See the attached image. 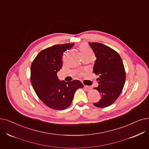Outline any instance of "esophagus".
I'll return each mask as SVG.
<instances>
[{"instance_id":"34e87169","label":"esophagus","mask_w":149,"mask_h":149,"mask_svg":"<svg viewBox=\"0 0 149 149\" xmlns=\"http://www.w3.org/2000/svg\"><path fill=\"white\" fill-rule=\"evenodd\" d=\"M84 88H85L87 91H90V90H91V88L90 86H84Z\"/></svg>"}]
</instances>
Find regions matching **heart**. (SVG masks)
Instances as JSON below:
<instances>
[{"label":"heart","instance_id":"heart-1","mask_svg":"<svg viewBox=\"0 0 149 149\" xmlns=\"http://www.w3.org/2000/svg\"><path fill=\"white\" fill-rule=\"evenodd\" d=\"M80 52H81V55H84V54L91 52V50L90 48L88 46H86V44L80 45Z\"/></svg>","mask_w":149,"mask_h":149}]
</instances>
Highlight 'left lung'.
Here are the masks:
<instances>
[{
    "label": "left lung",
    "instance_id": "8db88e82",
    "mask_svg": "<svg viewBox=\"0 0 149 149\" xmlns=\"http://www.w3.org/2000/svg\"><path fill=\"white\" fill-rule=\"evenodd\" d=\"M96 60L93 72L99 75V86L94 88L101 99L94 106L104 108L111 105L118 98L124 88L126 75L122 60L117 52L99 42H89Z\"/></svg>",
    "mask_w": 149,
    "mask_h": 149
}]
</instances>
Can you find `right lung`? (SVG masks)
Segmentation results:
<instances>
[{
	"mask_svg": "<svg viewBox=\"0 0 149 149\" xmlns=\"http://www.w3.org/2000/svg\"><path fill=\"white\" fill-rule=\"evenodd\" d=\"M74 46V43H67L48 47L41 51L32 62V86L39 99L50 108L57 110L67 108L72 103L76 90L83 88L79 80L60 81L57 76L62 68L63 54Z\"/></svg>",
	"mask_w": 149,
	"mask_h": 149,
	"instance_id": "add662e5",
	"label": "right lung"
}]
</instances>
